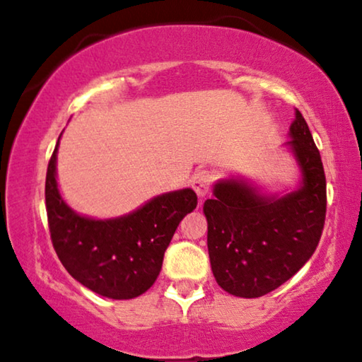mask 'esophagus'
I'll return each instance as SVG.
<instances>
[{"label":"esophagus","mask_w":362,"mask_h":362,"mask_svg":"<svg viewBox=\"0 0 362 362\" xmlns=\"http://www.w3.org/2000/svg\"><path fill=\"white\" fill-rule=\"evenodd\" d=\"M214 184V173L210 170H199L192 177V189L197 192L199 197H205Z\"/></svg>","instance_id":"34e87169"}]
</instances>
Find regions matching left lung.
Here are the masks:
<instances>
[{
	"mask_svg": "<svg viewBox=\"0 0 362 362\" xmlns=\"http://www.w3.org/2000/svg\"><path fill=\"white\" fill-rule=\"evenodd\" d=\"M290 146L303 185L281 199L258 195L235 180L215 185L204 205L209 257L216 283L230 295L258 298L300 272L320 243L326 218V175L305 117L295 109Z\"/></svg>",
	"mask_w": 362,
	"mask_h": 362,
	"instance_id": "8db88e82",
	"label": "left lung"
}]
</instances>
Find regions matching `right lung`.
Instances as JSON below:
<instances>
[{"label":"right lung","mask_w":362,"mask_h":362,"mask_svg":"<svg viewBox=\"0 0 362 362\" xmlns=\"http://www.w3.org/2000/svg\"><path fill=\"white\" fill-rule=\"evenodd\" d=\"M59 142V141H57ZM56 152L46 173V211L51 242L62 267L81 285L112 300H131L151 288L178 223L197 206V194L184 189L157 197L127 216L90 220L61 199Z\"/></svg>","instance_id":"right-lung-1"}]
</instances>
